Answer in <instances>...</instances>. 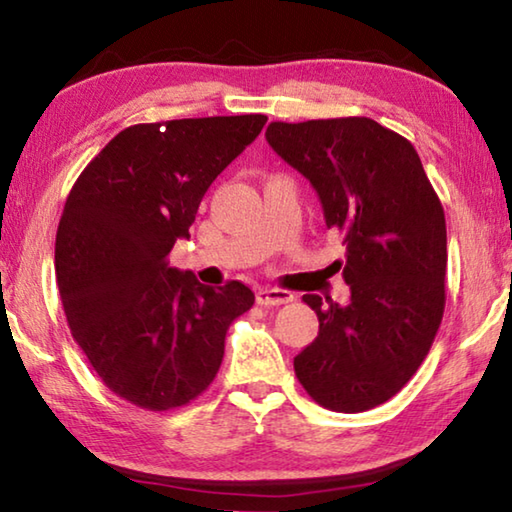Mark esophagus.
<instances>
[{"mask_svg": "<svg viewBox=\"0 0 512 512\" xmlns=\"http://www.w3.org/2000/svg\"><path fill=\"white\" fill-rule=\"evenodd\" d=\"M293 300V293L284 289H259L257 291V305H287Z\"/></svg>", "mask_w": 512, "mask_h": 512, "instance_id": "1", "label": "esophagus"}]
</instances>
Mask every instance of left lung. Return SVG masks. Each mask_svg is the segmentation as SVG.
I'll return each mask as SVG.
<instances>
[{
  "instance_id": "1",
  "label": "left lung",
  "mask_w": 512,
  "mask_h": 512,
  "mask_svg": "<svg viewBox=\"0 0 512 512\" xmlns=\"http://www.w3.org/2000/svg\"><path fill=\"white\" fill-rule=\"evenodd\" d=\"M266 142L316 189L327 228L345 235L350 302L302 296L318 336L293 359L296 377L329 411L375 409L415 375L443 320V205L413 144L375 119L273 121Z\"/></svg>"
}]
</instances>
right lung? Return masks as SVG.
I'll use <instances>...</instances> for the list:
<instances>
[{
  "mask_svg": "<svg viewBox=\"0 0 512 512\" xmlns=\"http://www.w3.org/2000/svg\"><path fill=\"white\" fill-rule=\"evenodd\" d=\"M264 115L135 124L103 146L67 196L56 280L74 341L121 400L169 411L221 368L232 320L255 293L205 287L169 266L207 187L262 133Z\"/></svg>",
  "mask_w": 512,
  "mask_h": 512,
  "instance_id": "right-lung-1",
  "label": "right lung"
}]
</instances>
